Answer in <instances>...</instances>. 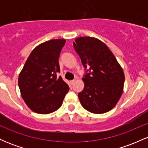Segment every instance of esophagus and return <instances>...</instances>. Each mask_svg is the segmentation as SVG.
<instances>
[{"label":"esophagus","mask_w":148,"mask_h":148,"mask_svg":"<svg viewBox=\"0 0 148 148\" xmlns=\"http://www.w3.org/2000/svg\"><path fill=\"white\" fill-rule=\"evenodd\" d=\"M75 81H76V80H75V79H74V80H72V81H70V83H71V84L73 85V84H74V83H75Z\"/></svg>","instance_id":"34e87169"}]
</instances>
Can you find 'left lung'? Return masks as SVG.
Returning a JSON list of instances; mask_svg holds the SVG:
<instances>
[{"label": "left lung", "mask_w": 148, "mask_h": 148, "mask_svg": "<svg viewBox=\"0 0 148 148\" xmlns=\"http://www.w3.org/2000/svg\"><path fill=\"white\" fill-rule=\"evenodd\" d=\"M73 46L85 68H89L82 79L84 90L78 95L81 105L95 114L111 111L123 92V68L109 48L99 39L79 37Z\"/></svg>", "instance_id": "obj_1"}]
</instances>
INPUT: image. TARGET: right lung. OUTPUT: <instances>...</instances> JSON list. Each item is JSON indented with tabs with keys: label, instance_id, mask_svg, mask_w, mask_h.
I'll list each match as a JSON object with an SVG mask.
<instances>
[{
	"label": "right lung",
	"instance_id": "obj_1",
	"mask_svg": "<svg viewBox=\"0 0 148 148\" xmlns=\"http://www.w3.org/2000/svg\"><path fill=\"white\" fill-rule=\"evenodd\" d=\"M64 39L51 40L32 51L20 72L18 84L23 99L30 110L49 114L58 109L69 88L61 76L58 58Z\"/></svg>",
	"mask_w": 148,
	"mask_h": 148
}]
</instances>
